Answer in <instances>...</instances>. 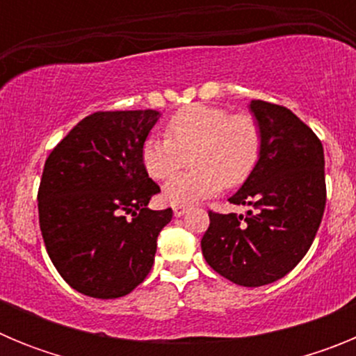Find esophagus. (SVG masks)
Masks as SVG:
<instances>
[{"instance_id":"1","label":"esophagus","mask_w":356,"mask_h":356,"mask_svg":"<svg viewBox=\"0 0 356 356\" xmlns=\"http://www.w3.org/2000/svg\"><path fill=\"white\" fill-rule=\"evenodd\" d=\"M188 210L187 205H172V212H175L176 217H181Z\"/></svg>"}]
</instances>
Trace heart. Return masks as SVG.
I'll return each instance as SVG.
<instances>
[{
	"label": "heart",
	"instance_id": "heart-1",
	"mask_svg": "<svg viewBox=\"0 0 356 356\" xmlns=\"http://www.w3.org/2000/svg\"><path fill=\"white\" fill-rule=\"evenodd\" d=\"M264 130L254 115L212 105H191L172 115L165 137H151L143 146V163L155 180H165L191 156L193 168L163 185L172 205H187L237 187L253 175L262 156Z\"/></svg>",
	"mask_w": 356,
	"mask_h": 356
}]
</instances>
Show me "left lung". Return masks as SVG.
Returning <instances> with one entry per match:
<instances>
[{
	"label": "left lung",
	"instance_id": "8db88e82",
	"mask_svg": "<svg viewBox=\"0 0 356 356\" xmlns=\"http://www.w3.org/2000/svg\"><path fill=\"white\" fill-rule=\"evenodd\" d=\"M251 112L262 124V156L228 201L253 210H209L201 238L207 264L242 287L273 284L292 271L312 246L326 205L319 137L287 106L253 99Z\"/></svg>",
	"mask_w": 356,
	"mask_h": 356
}]
</instances>
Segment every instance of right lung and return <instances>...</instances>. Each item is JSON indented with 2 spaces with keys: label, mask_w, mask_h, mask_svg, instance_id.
<instances>
[{
  "label": "right lung",
  "mask_w": 356,
  "mask_h": 356,
  "mask_svg": "<svg viewBox=\"0 0 356 356\" xmlns=\"http://www.w3.org/2000/svg\"><path fill=\"white\" fill-rule=\"evenodd\" d=\"M156 110H106L81 119L46 159L39 185L44 246L62 278L90 298L134 291L153 267L172 210H149L160 187L143 146Z\"/></svg>",
  "instance_id": "1"
}]
</instances>
